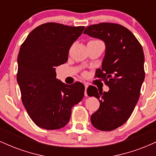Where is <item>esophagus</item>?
<instances>
[{
  "label": "esophagus",
  "mask_w": 156,
  "mask_h": 156,
  "mask_svg": "<svg viewBox=\"0 0 156 156\" xmlns=\"http://www.w3.org/2000/svg\"><path fill=\"white\" fill-rule=\"evenodd\" d=\"M88 88V85L85 84V92H84V95L87 96V89Z\"/></svg>",
  "instance_id": "obj_1"
}]
</instances>
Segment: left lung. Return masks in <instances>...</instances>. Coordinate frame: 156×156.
Returning a JSON list of instances; mask_svg holds the SVG:
<instances>
[{
	"mask_svg": "<svg viewBox=\"0 0 156 156\" xmlns=\"http://www.w3.org/2000/svg\"><path fill=\"white\" fill-rule=\"evenodd\" d=\"M105 42L102 68L96 70L109 87L108 92L87 89V94L99 100L98 110L91 116L97 129L111 131L129 119L140 96L144 80L142 47L131 31L116 23H102L86 28L83 32Z\"/></svg>",
	"mask_w": 156,
	"mask_h": 156,
	"instance_id": "8db88e82",
	"label": "left lung"
}]
</instances>
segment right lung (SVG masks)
Wrapping results in <instances>:
<instances>
[{
	"label": "right lung",
	"instance_id": "add662e5",
	"mask_svg": "<svg viewBox=\"0 0 156 156\" xmlns=\"http://www.w3.org/2000/svg\"><path fill=\"white\" fill-rule=\"evenodd\" d=\"M84 28L44 23L31 31L21 45L17 80L23 105L39 128H63L73 105L83 99V84L62 83L56 78L55 67L67 62L69 48Z\"/></svg>",
	"mask_w": 156,
	"mask_h": 156
}]
</instances>
